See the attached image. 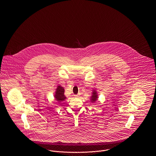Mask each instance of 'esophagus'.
<instances>
[{"instance_id": "esophagus-1", "label": "esophagus", "mask_w": 156, "mask_h": 156, "mask_svg": "<svg viewBox=\"0 0 156 156\" xmlns=\"http://www.w3.org/2000/svg\"><path fill=\"white\" fill-rule=\"evenodd\" d=\"M74 97L75 98H78V97H80V95H75Z\"/></svg>"}]
</instances>
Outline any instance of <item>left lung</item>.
Here are the masks:
<instances>
[{
  "instance_id": "8db88e82",
  "label": "left lung",
  "mask_w": 156,
  "mask_h": 156,
  "mask_svg": "<svg viewBox=\"0 0 156 156\" xmlns=\"http://www.w3.org/2000/svg\"><path fill=\"white\" fill-rule=\"evenodd\" d=\"M98 98V95H97V92H96V90H94L93 92H92V95L90 97V101L92 103L95 102V101H97Z\"/></svg>"
}]
</instances>
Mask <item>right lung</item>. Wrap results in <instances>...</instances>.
Segmentation results:
<instances>
[{"label":"right lung","instance_id":"obj_1","mask_svg":"<svg viewBox=\"0 0 156 156\" xmlns=\"http://www.w3.org/2000/svg\"><path fill=\"white\" fill-rule=\"evenodd\" d=\"M54 98L58 103L64 101L66 99V97L64 95V89L60 85L57 87L55 92Z\"/></svg>","mask_w":156,"mask_h":156}]
</instances>
